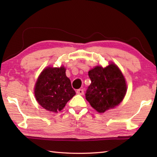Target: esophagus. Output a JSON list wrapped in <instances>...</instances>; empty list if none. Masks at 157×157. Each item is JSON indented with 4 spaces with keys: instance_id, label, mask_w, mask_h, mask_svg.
<instances>
[{
    "instance_id": "obj_1",
    "label": "esophagus",
    "mask_w": 157,
    "mask_h": 157,
    "mask_svg": "<svg viewBox=\"0 0 157 157\" xmlns=\"http://www.w3.org/2000/svg\"><path fill=\"white\" fill-rule=\"evenodd\" d=\"M76 93L78 94H81V95H83L84 94V90L83 89H78V90H77V91H76Z\"/></svg>"
}]
</instances>
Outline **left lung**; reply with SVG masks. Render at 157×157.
I'll return each instance as SVG.
<instances>
[{"label":"left lung","instance_id":"8db88e82","mask_svg":"<svg viewBox=\"0 0 157 157\" xmlns=\"http://www.w3.org/2000/svg\"><path fill=\"white\" fill-rule=\"evenodd\" d=\"M91 84L86 92V99L98 113H104L121 102L126 94L124 76L116 65L105 68L97 66L88 72Z\"/></svg>","mask_w":157,"mask_h":157}]
</instances>
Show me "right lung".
Wrapping results in <instances>:
<instances>
[{"label": "right lung", "mask_w": 157, "mask_h": 157, "mask_svg": "<svg viewBox=\"0 0 157 157\" xmlns=\"http://www.w3.org/2000/svg\"><path fill=\"white\" fill-rule=\"evenodd\" d=\"M36 101L43 108L57 113L75 94L64 67H47L38 77L34 89Z\"/></svg>", "instance_id": "1"}]
</instances>
